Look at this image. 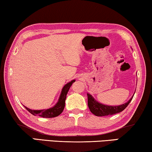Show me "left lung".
<instances>
[{
  "label": "left lung",
  "instance_id": "left-lung-1",
  "mask_svg": "<svg viewBox=\"0 0 152 152\" xmlns=\"http://www.w3.org/2000/svg\"><path fill=\"white\" fill-rule=\"evenodd\" d=\"M133 96L129 100L123 104L119 106H108L98 102V101L94 99L91 95L87 94L88 97V106H89L90 111L96 116L102 117L107 116V115H112L117 114L120 112L123 111L125 108L128 106L129 104L133 98Z\"/></svg>",
  "mask_w": 152,
  "mask_h": 152
}]
</instances>
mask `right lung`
I'll list each match as a JSON object with an SVG mask.
<instances>
[{
    "mask_svg": "<svg viewBox=\"0 0 152 152\" xmlns=\"http://www.w3.org/2000/svg\"><path fill=\"white\" fill-rule=\"evenodd\" d=\"M75 82V80L70 81L68 83H67L64 87H63L61 93L60 97L58 98L57 103L54 105L53 107L50 108L48 109H44V110H32L30 108L26 107V109L28 110L29 113L33 115H39L40 117H45V118H53V117H57L61 113L63 112V109L65 108V99H66L67 94L68 92L70 87H71L72 83Z\"/></svg>",
    "mask_w": 152,
    "mask_h": 152,
    "instance_id": "1",
    "label": "right lung"
}]
</instances>
